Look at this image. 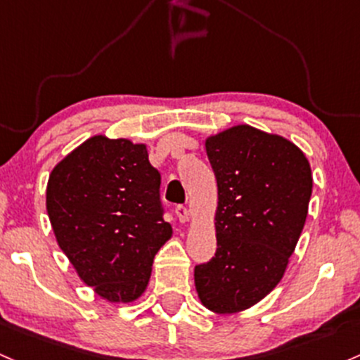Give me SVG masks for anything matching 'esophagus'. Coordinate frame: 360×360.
Returning a JSON list of instances; mask_svg holds the SVG:
<instances>
[{
  "instance_id": "obj_1",
  "label": "esophagus",
  "mask_w": 360,
  "mask_h": 360,
  "mask_svg": "<svg viewBox=\"0 0 360 360\" xmlns=\"http://www.w3.org/2000/svg\"><path fill=\"white\" fill-rule=\"evenodd\" d=\"M176 215H177V219H179L183 224L189 222V219H191V212H189L188 208L184 207V205H177V207H176Z\"/></svg>"
}]
</instances>
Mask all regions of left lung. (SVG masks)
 I'll list each match as a JSON object with an SVG mask.
<instances>
[{"label": "left lung", "mask_w": 360, "mask_h": 360, "mask_svg": "<svg viewBox=\"0 0 360 360\" xmlns=\"http://www.w3.org/2000/svg\"><path fill=\"white\" fill-rule=\"evenodd\" d=\"M217 177V251L195 268L201 304L236 314L278 285L306 224L313 172L295 143L250 124L207 136Z\"/></svg>", "instance_id": "8db88e82"}]
</instances>
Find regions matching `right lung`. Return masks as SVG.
<instances>
[{
  "label": "right lung",
  "mask_w": 360,
  "mask_h": 360,
  "mask_svg": "<svg viewBox=\"0 0 360 360\" xmlns=\"http://www.w3.org/2000/svg\"><path fill=\"white\" fill-rule=\"evenodd\" d=\"M159 188L147 145L128 138L90 136L49 174L46 208L58 246L104 301L129 304L147 290L153 258L172 236Z\"/></svg>",
  "instance_id": "1"
}]
</instances>
